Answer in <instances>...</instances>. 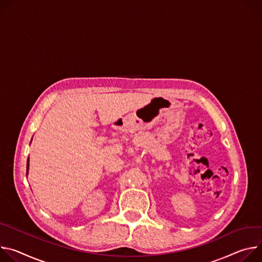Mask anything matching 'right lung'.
Here are the masks:
<instances>
[{
    "label": "right lung",
    "instance_id": "1",
    "mask_svg": "<svg viewBox=\"0 0 262 262\" xmlns=\"http://www.w3.org/2000/svg\"><path fill=\"white\" fill-rule=\"evenodd\" d=\"M31 141H32V139H31ZM28 172H29V158L27 160V176H28Z\"/></svg>",
    "mask_w": 262,
    "mask_h": 262
}]
</instances>
